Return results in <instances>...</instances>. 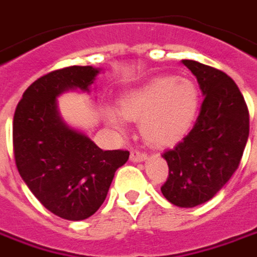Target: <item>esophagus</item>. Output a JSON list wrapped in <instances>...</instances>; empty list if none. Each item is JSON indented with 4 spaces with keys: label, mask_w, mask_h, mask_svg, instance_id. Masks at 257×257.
Instances as JSON below:
<instances>
[{
    "label": "esophagus",
    "mask_w": 257,
    "mask_h": 257,
    "mask_svg": "<svg viewBox=\"0 0 257 257\" xmlns=\"http://www.w3.org/2000/svg\"><path fill=\"white\" fill-rule=\"evenodd\" d=\"M147 159V154L145 152H141L138 149H135L131 152V160L132 161H143V160Z\"/></svg>",
    "instance_id": "34e87169"
}]
</instances>
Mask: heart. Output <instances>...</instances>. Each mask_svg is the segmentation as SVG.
<instances>
[{
    "instance_id": "heart-1",
    "label": "heart",
    "mask_w": 257,
    "mask_h": 257,
    "mask_svg": "<svg viewBox=\"0 0 257 257\" xmlns=\"http://www.w3.org/2000/svg\"><path fill=\"white\" fill-rule=\"evenodd\" d=\"M200 93L196 83L182 76H161L119 100V112L107 110L112 125L121 126L122 116L141 122V134L149 143L168 146L181 141L196 121Z\"/></svg>"
}]
</instances>
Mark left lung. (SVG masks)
Instances as JSON below:
<instances>
[{"instance_id": "1", "label": "left lung", "mask_w": 257, "mask_h": 257, "mask_svg": "<svg viewBox=\"0 0 257 257\" xmlns=\"http://www.w3.org/2000/svg\"><path fill=\"white\" fill-rule=\"evenodd\" d=\"M182 62L196 76L204 98L191 132L163 153L168 178L161 192L175 206L195 207L210 200L238 170L249 136V111L227 73L196 61Z\"/></svg>"}]
</instances>
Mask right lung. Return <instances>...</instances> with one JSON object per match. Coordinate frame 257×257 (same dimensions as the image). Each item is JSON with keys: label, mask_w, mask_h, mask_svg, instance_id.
Instances as JSON below:
<instances>
[{"label": "right lung", "mask_w": 257, "mask_h": 257, "mask_svg": "<svg viewBox=\"0 0 257 257\" xmlns=\"http://www.w3.org/2000/svg\"><path fill=\"white\" fill-rule=\"evenodd\" d=\"M93 66H66L43 75L23 93L12 125L15 164L32 193L55 216L78 221L93 216L107 197L128 150H103L58 115L55 97L89 90Z\"/></svg>", "instance_id": "right-lung-1"}]
</instances>
